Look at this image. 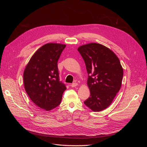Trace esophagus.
<instances>
[{
  "mask_svg": "<svg viewBox=\"0 0 147 147\" xmlns=\"http://www.w3.org/2000/svg\"><path fill=\"white\" fill-rule=\"evenodd\" d=\"M77 85H78L77 83H74L70 84V86L72 87V88H74V87H76Z\"/></svg>",
  "mask_w": 147,
  "mask_h": 147,
  "instance_id": "34e87169",
  "label": "esophagus"
}]
</instances>
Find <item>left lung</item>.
<instances>
[{
	"mask_svg": "<svg viewBox=\"0 0 147 147\" xmlns=\"http://www.w3.org/2000/svg\"><path fill=\"white\" fill-rule=\"evenodd\" d=\"M78 51L85 63L91 94L84 103L93 112H100L112 104L121 88L123 67L114 52L101 44H86Z\"/></svg>",
	"mask_w": 147,
	"mask_h": 147,
	"instance_id": "8db88e82",
	"label": "left lung"
}]
</instances>
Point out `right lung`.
<instances>
[{
  "label": "right lung",
  "instance_id": "add662e5",
  "mask_svg": "<svg viewBox=\"0 0 147 147\" xmlns=\"http://www.w3.org/2000/svg\"><path fill=\"white\" fill-rule=\"evenodd\" d=\"M66 47L50 43L40 48L31 57L23 74L25 90L34 103L46 111L58 106L66 90L59 81L57 61Z\"/></svg>",
  "mask_w": 147,
  "mask_h": 147
}]
</instances>
